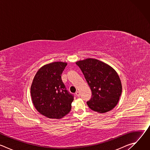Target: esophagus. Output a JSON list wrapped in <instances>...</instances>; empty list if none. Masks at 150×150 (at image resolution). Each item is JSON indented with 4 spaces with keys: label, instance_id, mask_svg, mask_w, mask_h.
Returning <instances> with one entry per match:
<instances>
[{
    "label": "esophagus",
    "instance_id": "obj_1",
    "mask_svg": "<svg viewBox=\"0 0 150 150\" xmlns=\"http://www.w3.org/2000/svg\"><path fill=\"white\" fill-rule=\"evenodd\" d=\"M75 94L76 95V96L79 97L80 96V92L79 91H77L76 93H75Z\"/></svg>",
    "mask_w": 150,
    "mask_h": 150
}]
</instances>
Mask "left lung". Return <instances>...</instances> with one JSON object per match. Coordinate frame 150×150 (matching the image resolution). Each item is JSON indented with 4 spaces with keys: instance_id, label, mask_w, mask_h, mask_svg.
Wrapping results in <instances>:
<instances>
[{
    "instance_id": "left-lung-1",
    "label": "left lung",
    "mask_w": 150,
    "mask_h": 150,
    "mask_svg": "<svg viewBox=\"0 0 150 150\" xmlns=\"http://www.w3.org/2000/svg\"><path fill=\"white\" fill-rule=\"evenodd\" d=\"M82 72L92 92L87 102L89 108L103 113L117 105L122 87L119 75L111 67L95 59H87L76 62Z\"/></svg>"
}]
</instances>
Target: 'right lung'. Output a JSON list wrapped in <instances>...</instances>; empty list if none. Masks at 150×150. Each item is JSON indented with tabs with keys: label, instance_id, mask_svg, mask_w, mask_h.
<instances>
[{
	"label": "right lung",
	"instance_id": "1",
	"mask_svg": "<svg viewBox=\"0 0 150 150\" xmlns=\"http://www.w3.org/2000/svg\"><path fill=\"white\" fill-rule=\"evenodd\" d=\"M67 65L56 62L42 67L35 74L31 86L35 108L50 119H60L69 113L74 96L68 91L61 78Z\"/></svg>",
	"mask_w": 150,
	"mask_h": 150
}]
</instances>
